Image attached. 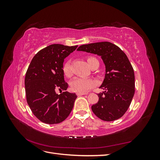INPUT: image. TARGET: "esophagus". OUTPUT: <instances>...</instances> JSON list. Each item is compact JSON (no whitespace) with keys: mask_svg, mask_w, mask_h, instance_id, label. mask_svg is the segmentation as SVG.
I'll return each mask as SVG.
<instances>
[{"mask_svg":"<svg viewBox=\"0 0 160 160\" xmlns=\"http://www.w3.org/2000/svg\"><path fill=\"white\" fill-rule=\"evenodd\" d=\"M88 93H77V96H81V95H88Z\"/></svg>","mask_w":160,"mask_h":160,"instance_id":"esophagus-1","label":"esophagus"}]
</instances>
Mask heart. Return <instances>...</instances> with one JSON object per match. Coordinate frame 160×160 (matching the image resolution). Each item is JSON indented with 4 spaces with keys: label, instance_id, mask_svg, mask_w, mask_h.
<instances>
[{
    "label": "heart",
    "instance_id": "obj_1",
    "mask_svg": "<svg viewBox=\"0 0 160 160\" xmlns=\"http://www.w3.org/2000/svg\"><path fill=\"white\" fill-rule=\"evenodd\" d=\"M87 61H88L91 68L95 62H98V59L93 57H88ZM62 72L67 77H70L72 75L71 64L70 61H67L64 64L63 67H62ZM95 85L96 83L93 79L85 78V77H76L73 80L71 81L70 83L71 89L75 92H77V93H85V92L93 88Z\"/></svg>",
    "mask_w": 160,
    "mask_h": 160
}]
</instances>
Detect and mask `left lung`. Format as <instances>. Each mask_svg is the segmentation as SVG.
<instances>
[{
  "label": "left lung",
  "instance_id": "1",
  "mask_svg": "<svg viewBox=\"0 0 160 160\" xmlns=\"http://www.w3.org/2000/svg\"><path fill=\"white\" fill-rule=\"evenodd\" d=\"M77 51L101 56L105 65V79L100 88L99 101L91 106L94 114L105 122L122 118L126 112L135 93V75L125 53L110 42L81 45Z\"/></svg>",
  "mask_w": 160,
  "mask_h": 160
}]
</instances>
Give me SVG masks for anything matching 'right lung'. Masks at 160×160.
<instances>
[{
  "label": "right lung",
  "instance_id": "add662e5",
  "mask_svg": "<svg viewBox=\"0 0 160 160\" xmlns=\"http://www.w3.org/2000/svg\"><path fill=\"white\" fill-rule=\"evenodd\" d=\"M77 47L51 45L38 51L28 67L25 79L27 101L33 114L43 123L63 122L73 108L75 93L57 94L55 91L62 92L68 88L62 72L63 62Z\"/></svg>",
  "mask_w": 160,
  "mask_h": 160
}]
</instances>
